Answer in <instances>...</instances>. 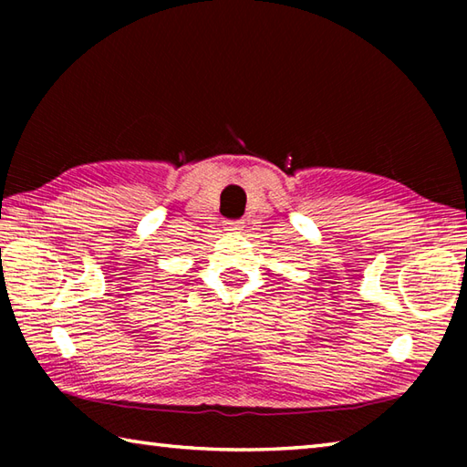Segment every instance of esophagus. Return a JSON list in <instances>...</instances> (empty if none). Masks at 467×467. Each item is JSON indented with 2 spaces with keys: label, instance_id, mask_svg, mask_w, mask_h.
Returning <instances> with one entry per match:
<instances>
[{
  "label": "esophagus",
  "instance_id": "esophagus-1",
  "mask_svg": "<svg viewBox=\"0 0 467 467\" xmlns=\"http://www.w3.org/2000/svg\"><path fill=\"white\" fill-rule=\"evenodd\" d=\"M243 228H244V223H241V221H226V223H224V231L241 233Z\"/></svg>",
  "mask_w": 467,
  "mask_h": 467
}]
</instances>
